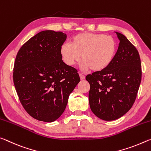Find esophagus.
Returning a JSON list of instances; mask_svg holds the SVG:
<instances>
[{
    "instance_id": "34e87169",
    "label": "esophagus",
    "mask_w": 151,
    "mask_h": 151,
    "mask_svg": "<svg viewBox=\"0 0 151 151\" xmlns=\"http://www.w3.org/2000/svg\"><path fill=\"white\" fill-rule=\"evenodd\" d=\"M80 77L81 80H84V79H85V76L82 75V74H81V73L80 74Z\"/></svg>"
}]
</instances>
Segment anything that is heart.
<instances>
[{
	"label": "heart",
	"mask_w": 151,
	"mask_h": 151,
	"mask_svg": "<svg viewBox=\"0 0 151 151\" xmlns=\"http://www.w3.org/2000/svg\"><path fill=\"white\" fill-rule=\"evenodd\" d=\"M116 48V42L112 37L85 32L74 36L71 43L62 44L60 53L66 65L73 66L81 58V70L88 71L92 69L93 71L99 72L112 62Z\"/></svg>",
	"instance_id": "obj_1"
}]
</instances>
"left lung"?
I'll use <instances>...</instances> for the list:
<instances>
[{"label": "left lung", "instance_id": "obj_1", "mask_svg": "<svg viewBox=\"0 0 151 151\" xmlns=\"http://www.w3.org/2000/svg\"><path fill=\"white\" fill-rule=\"evenodd\" d=\"M120 43L110 65L86 77L90 85L89 103L100 119L116 120L134 104L141 81V63L137 49L124 35L115 31Z\"/></svg>", "mask_w": 151, "mask_h": 151}]
</instances>
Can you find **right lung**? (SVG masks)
I'll list each match as a JSON object with an SVG mask.
<instances>
[{
	"label": "right lung",
	"instance_id": "add662e5",
	"mask_svg": "<svg viewBox=\"0 0 151 151\" xmlns=\"http://www.w3.org/2000/svg\"><path fill=\"white\" fill-rule=\"evenodd\" d=\"M62 32L46 30L27 41L17 53L13 81L20 102L35 119L52 122L65 110L80 82L77 70L62 61Z\"/></svg>",
	"mask_w": 151,
	"mask_h": 151
}]
</instances>
